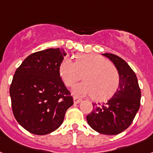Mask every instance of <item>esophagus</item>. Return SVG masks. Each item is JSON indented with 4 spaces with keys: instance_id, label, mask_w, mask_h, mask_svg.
<instances>
[{
    "instance_id": "esophagus-1",
    "label": "esophagus",
    "mask_w": 153,
    "mask_h": 153,
    "mask_svg": "<svg viewBox=\"0 0 153 153\" xmlns=\"http://www.w3.org/2000/svg\"><path fill=\"white\" fill-rule=\"evenodd\" d=\"M81 101L82 99L80 98H78V97L76 96L74 97V102L75 103V104H78V103H79Z\"/></svg>"
}]
</instances>
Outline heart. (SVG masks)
Instances as JSON below:
<instances>
[{
    "mask_svg": "<svg viewBox=\"0 0 153 153\" xmlns=\"http://www.w3.org/2000/svg\"><path fill=\"white\" fill-rule=\"evenodd\" d=\"M59 76L67 87H73V93L76 96L92 95L96 100H105L113 94L120 83L118 69L103 57L94 54H81L76 62L65 58L59 67Z\"/></svg>",
    "mask_w": 153,
    "mask_h": 153,
    "instance_id": "1",
    "label": "heart"
}]
</instances>
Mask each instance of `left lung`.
Listing matches in <instances>:
<instances>
[{
	"mask_svg": "<svg viewBox=\"0 0 153 153\" xmlns=\"http://www.w3.org/2000/svg\"><path fill=\"white\" fill-rule=\"evenodd\" d=\"M102 55L110 59L118 69L119 87L108 102L93 103L87 121L98 133L114 135L123 132L133 122L140 107L141 90L134 72L123 59L109 53Z\"/></svg>",
	"mask_w": 153,
	"mask_h": 153,
	"instance_id": "8db88e82",
	"label": "left lung"
}]
</instances>
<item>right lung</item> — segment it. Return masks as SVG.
<instances>
[{
    "label": "right lung",
    "instance_id": "1",
    "mask_svg": "<svg viewBox=\"0 0 153 153\" xmlns=\"http://www.w3.org/2000/svg\"><path fill=\"white\" fill-rule=\"evenodd\" d=\"M65 55V50L59 48L33 53L14 74L9 91L12 112L30 133L45 135L57 130L74 105L59 76V65Z\"/></svg>",
    "mask_w": 153,
    "mask_h": 153
}]
</instances>
